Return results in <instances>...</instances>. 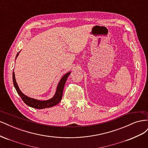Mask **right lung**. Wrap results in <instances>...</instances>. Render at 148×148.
<instances>
[{"label":"right lung","mask_w":148,"mask_h":148,"mask_svg":"<svg viewBox=\"0 0 148 148\" xmlns=\"http://www.w3.org/2000/svg\"><path fill=\"white\" fill-rule=\"evenodd\" d=\"M20 52V51L19 52H18V53L16 56L15 59H16ZM70 73L71 72L70 71V72L66 73L65 75H64L63 76V77H62V78L60 79V81L59 82V84H58L55 95L53 96V97L52 98H51V99H49V100H46V101L37 100V99H33V98L29 97L25 95L24 94L20 91V89H19V87H18V84L16 82L14 71L13 72V84H14V86L16 89L18 94L20 95L22 100L23 101V102L26 105H28L29 107H33V108L38 109H42L48 108V107H51L56 106L60 102L62 98V95H63V91H64V88L65 86V82L66 81L67 78L69 77V75L70 74Z\"/></svg>","instance_id":"obj_1"}]
</instances>
